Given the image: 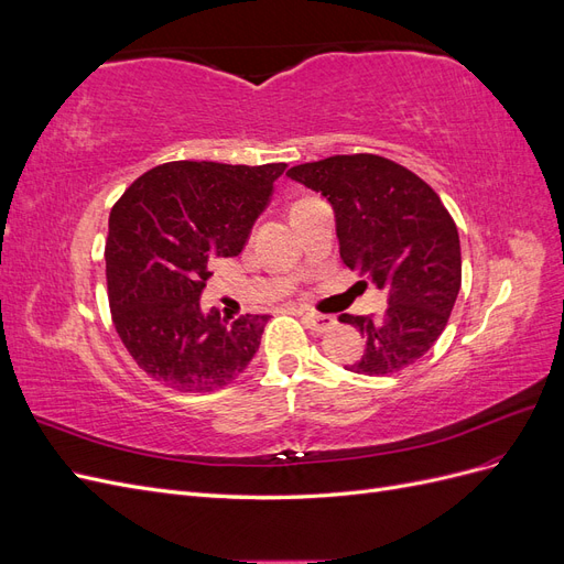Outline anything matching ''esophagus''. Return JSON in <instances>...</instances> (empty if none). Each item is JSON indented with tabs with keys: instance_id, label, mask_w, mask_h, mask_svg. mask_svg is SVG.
Instances as JSON below:
<instances>
[{
	"instance_id": "1",
	"label": "esophagus",
	"mask_w": 564,
	"mask_h": 564,
	"mask_svg": "<svg viewBox=\"0 0 564 564\" xmlns=\"http://www.w3.org/2000/svg\"><path fill=\"white\" fill-rule=\"evenodd\" d=\"M299 315L303 317L305 327H308V329H311V332H315V334L329 332V329L334 327V324H336V319H334V317H329V315H317V313H305V311H301Z\"/></svg>"
}]
</instances>
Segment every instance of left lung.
Wrapping results in <instances>:
<instances>
[{
    "label": "left lung",
    "instance_id": "8db88e82",
    "mask_svg": "<svg viewBox=\"0 0 564 564\" xmlns=\"http://www.w3.org/2000/svg\"><path fill=\"white\" fill-rule=\"evenodd\" d=\"M286 176L332 204L340 261L388 294L381 315L338 317L365 338L362 357L346 369L386 377L414 365L445 332L460 289V242L445 204L379 155H336Z\"/></svg>",
    "mask_w": 564,
    "mask_h": 564
}]
</instances>
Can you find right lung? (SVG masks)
<instances>
[{"label":"right lung","mask_w":564,"mask_h":564,"mask_svg":"<svg viewBox=\"0 0 564 564\" xmlns=\"http://www.w3.org/2000/svg\"><path fill=\"white\" fill-rule=\"evenodd\" d=\"M286 164L169 162L135 178L110 212L106 278L115 329L150 379L181 392L235 381L270 315L228 324L202 292L216 259L249 240Z\"/></svg>","instance_id":"right-lung-1"}]
</instances>
